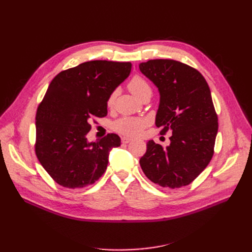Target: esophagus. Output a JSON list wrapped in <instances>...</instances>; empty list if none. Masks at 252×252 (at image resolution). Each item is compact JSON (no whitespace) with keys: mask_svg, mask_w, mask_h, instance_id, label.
I'll list each match as a JSON object with an SVG mask.
<instances>
[{"mask_svg":"<svg viewBox=\"0 0 252 252\" xmlns=\"http://www.w3.org/2000/svg\"><path fill=\"white\" fill-rule=\"evenodd\" d=\"M131 141H132V139L128 138V136H123V138H122V143H124V144H127Z\"/></svg>","mask_w":252,"mask_h":252,"instance_id":"esophagus-1","label":"esophagus"}]
</instances>
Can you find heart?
<instances>
[{"label":"heart","instance_id":"b5f03b06","mask_svg":"<svg viewBox=\"0 0 252 252\" xmlns=\"http://www.w3.org/2000/svg\"><path fill=\"white\" fill-rule=\"evenodd\" d=\"M128 89L130 90V93L136 96L138 98H141L145 94L151 93V88L149 84L145 81L143 78L135 75L128 83ZM114 96L116 94H112L108 98V106H111L114 101ZM148 121L145 119H139V118H123L116 122L114 124V128L116 130L127 135H136L139 134L142 129L147 125Z\"/></svg>","mask_w":252,"mask_h":252}]
</instances>
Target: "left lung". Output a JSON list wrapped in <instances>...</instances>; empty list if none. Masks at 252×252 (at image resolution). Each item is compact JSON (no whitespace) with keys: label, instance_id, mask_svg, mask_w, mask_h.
Returning a JSON list of instances; mask_svg holds the SVG:
<instances>
[{"label":"left lung","instance_id":"left-lung-1","mask_svg":"<svg viewBox=\"0 0 252 252\" xmlns=\"http://www.w3.org/2000/svg\"><path fill=\"white\" fill-rule=\"evenodd\" d=\"M139 68L158 91L156 126L172 134L166 147L147 142L142 170L162 187L186 186L213 156L219 125L209 86L196 69L174 60H150Z\"/></svg>","mask_w":252,"mask_h":252}]
</instances>
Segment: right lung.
<instances>
[{
	"instance_id": "obj_1",
	"label": "right lung",
	"mask_w": 252,
	"mask_h": 252,
	"mask_svg": "<svg viewBox=\"0 0 252 252\" xmlns=\"http://www.w3.org/2000/svg\"><path fill=\"white\" fill-rule=\"evenodd\" d=\"M131 71V63L89 61L60 72L53 79L36 111L35 154L58 184L84 188L100 179L109 152L121 145L109 133L89 142L93 118L107 116V102Z\"/></svg>"
}]
</instances>
